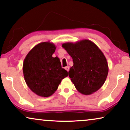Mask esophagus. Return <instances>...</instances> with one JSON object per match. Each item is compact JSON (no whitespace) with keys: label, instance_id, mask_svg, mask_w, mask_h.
Returning <instances> with one entry per match:
<instances>
[{"label":"esophagus","instance_id":"34e87169","mask_svg":"<svg viewBox=\"0 0 130 130\" xmlns=\"http://www.w3.org/2000/svg\"><path fill=\"white\" fill-rule=\"evenodd\" d=\"M65 70H66L68 72V71L70 70V67H69V66H67V67H65Z\"/></svg>","mask_w":130,"mask_h":130}]
</instances>
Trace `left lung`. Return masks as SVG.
Returning <instances> with one entry per match:
<instances>
[{
	"label": "left lung",
	"mask_w": 130,
	"mask_h": 130,
	"mask_svg": "<svg viewBox=\"0 0 130 130\" xmlns=\"http://www.w3.org/2000/svg\"><path fill=\"white\" fill-rule=\"evenodd\" d=\"M62 46L73 58L74 65L68 75L77 91L87 95L100 89L107 77L109 67L98 46L88 39L66 42Z\"/></svg>",
	"instance_id": "obj_1"
}]
</instances>
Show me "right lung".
I'll use <instances>...</instances> for the list:
<instances>
[{"instance_id": "right-lung-1", "label": "right lung", "mask_w": 130, "mask_h": 130, "mask_svg": "<svg viewBox=\"0 0 130 130\" xmlns=\"http://www.w3.org/2000/svg\"><path fill=\"white\" fill-rule=\"evenodd\" d=\"M56 46L50 42H41L26 55L23 65L24 78L33 92L48 97L55 92L68 72L62 68L60 59L52 56Z\"/></svg>"}]
</instances>
